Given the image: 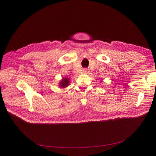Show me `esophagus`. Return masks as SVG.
Here are the masks:
<instances>
[{"instance_id":"34e87169","label":"esophagus","mask_w":156,"mask_h":156,"mask_svg":"<svg viewBox=\"0 0 156 156\" xmlns=\"http://www.w3.org/2000/svg\"><path fill=\"white\" fill-rule=\"evenodd\" d=\"M83 73H88V69H83Z\"/></svg>"}]
</instances>
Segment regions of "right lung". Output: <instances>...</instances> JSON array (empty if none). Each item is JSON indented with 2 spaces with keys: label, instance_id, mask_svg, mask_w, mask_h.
Instances as JSON below:
<instances>
[{
  "label": "right lung",
  "instance_id": "1",
  "mask_svg": "<svg viewBox=\"0 0 156 156\" xmlns=\"http://www.w3.org/2000/svg\"><path fill=\"white\" fill-rule=\"evenodd\" d=\"M69 83H70L69 79L63 77L62 79H61V81L59 83V87L61 88H66L67 87H68Z\"/></svg>",
  "mask_w": 156,
  "mask_h": 156
}]
</instances>
